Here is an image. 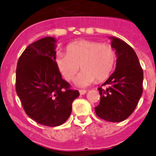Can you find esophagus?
Wrapping results in <instances>:
<instances>
[{
	"mask_svg": "<svg viewBox=\"0 0 156 156\" xmlns=\"http://www.w3.org/2000/svg\"><path fill=\"white\" fill-rule=\"evenodd\" d=\"M79 92H80V95H84L87 93L86 90H84V89H80Z\"/></svg>",
	"mask_w": 156,
	"mask_h": 156,
	"instance_id": "1",
	"label": "esophagus"
}]
</instances>
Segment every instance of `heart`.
<instances>
[{"mask_svg": "<svg viewBox=\"0 0 156 156\" xmlns=\"http://www.w3.org/2000/svg\"><path fill=\"white\" fill-rule=\"evenodd\" d=\"M116 60V53L109 44L94 41H77L67 46V53L58 52L55 57L57 68L67 81L76 80L80 87H86L98 80H103L112 73Z\"/></svg>", "mask_w": 156, "mask_h": 156, "instance_id": "heart-1", "label": "heart"}]
</instances>
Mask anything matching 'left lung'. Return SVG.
Wrapping results in <instances>:
<instances>
[{"label": "left lung", "instance_id": "8db88e82", "mask_svg": "<svg viewBox=\"0 0 156 156\" xmlns=\"http://www.w3.org/2000/svg\"><path fill=\"white\" fill-rule=\"evenodd\" d=\"M110 39L116 53V67L102 84L107 85V89H98L101 98L95 112L107 121L121 122L133 112L141 98L143 71L132 47L116 37Z\"/></svg>", "mask_w": 156, "mask_h": 156}]
</instances>
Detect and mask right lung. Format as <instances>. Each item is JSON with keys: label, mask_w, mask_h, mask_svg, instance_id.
I'll list each match as a JSON object with an SVG mask.
<instances>
[{"label": "right lung", "mask_w": 156, "mask_h": 156, "mask_svg": "<svg viewBox=\"0 0 156 156\" xmlns=\"http://www.w3.org/2000/svg\"><path fill=\"white\" fill-rule=\"evenodd\" d=\"M57 40L46 37L29 44L19 58L16 92L24 111L38 124L55 127L67 121L80 93L70 89L55 63Z\"/></svg>", "instance_id": "add662e5"}]
</instances>
